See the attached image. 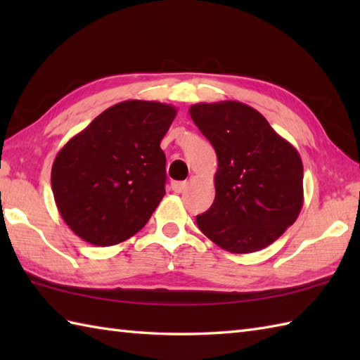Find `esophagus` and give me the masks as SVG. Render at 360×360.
<instances>
[{
    "label": "esophagus",
    "mask_w": 360,
    "mask_h": 360,
    "mask_svg": "<svg viewBox=\"0 0 360 360\" xmlns=\"http://www.w3.org/2000/svg\"><path fill=\"white\" fill-rule=\"evenodd\" d=\"M187 188V182L186 181H174L172 182V190L174 193H182Z\"/></svg>",
    "instance_id": "1"
}]
</instances>
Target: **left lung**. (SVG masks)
Instances as JSON below:
<instances>
[{
    "mask_svg": "<svg viewBox=\"0 0 360 360\" xmlns=\"http://www.w3.org/2000/svg\"><path fill=\"white\" fill-rule=\"evenodd\" d=\"M188 112L218 158L215 201L196 217L198 227L232 254L267 248L302 210L300 155L246 103H196Z\"/></svg>",
    "mask_w": 360,
    "mask_h": 360,
    "instance_id": "1",
    "label": "left lung"
}]
</instances>
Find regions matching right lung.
<instances>
[{"mask_svg": "<svg viewBox=\"0 0 360 360\" xmlns=\"http://www.w3.org/2000/svg\"><path fill=\"white\" fill-rule=\"evenodd\" d=\"M174 117L172 105L120 102L57 153L51 172L53 200L83 241L114 246L148 223L165 195L160 141Z\"/></svg>", "mask_w": 360, "mask_h": 360, "instance_id": "add662e5", "label": "right lung"}]
</instances>
